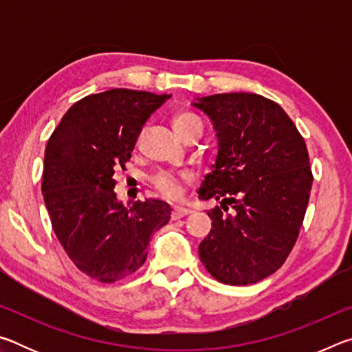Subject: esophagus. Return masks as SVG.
Masks as SVG:
<instances>
[{"label": "esophagus", "mask_w": 352, "mask_h": 352, "mask_svg": "<svg viewBox=\"0 0 352 352\" xmlns=\"http://www.w3.org/2000/svg\"><path fill=\"white\" fill-rule=\"evenodd\" d=\"M188 214H190V210H188V208H183V206H175L174 210H172V220H177V219H182L184 216H188Z\"/></svg>", "instance_id": "1"}]
</instances>
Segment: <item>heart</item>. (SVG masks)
<instances>
[{"label":"heart","mask_w":352,"mask_h":352,"mask_svg":"<svg viewBox=\"0 0 352 352\" xmlns=\"http://www.w3.org/2000/svg\"><path fill=\"white\" fill-rule=\"evenodd\" d=\"M174 122V129L178 135H184L189 132L190 129L194 127H200L204 129V124H201V119L194 115V113L189 111H180L177 113L172 119ZM190 175L189 174H172V172H160V174L153 178V186L158 190L163 197L169 199V200H177L182 197V183L183 182H189Z\"/></svg>","instance_id":"b5f03b06"}]
</instances>
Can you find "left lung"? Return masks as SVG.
I'll list each match as a JSON object with an SVG mask.
<instances>
[{
	"instance_id": "8db88e82",
	"label": "left lung",
	"mask_w": 352,
	"mask_h": 352,
	"mask_svg": "<svg viewBox=\"0 0 352 352\" xmlns=\"http://www.w3.org/2000/svg\"><path fill=\"white\" fill-rule=\"evenodd\" d=\"M192 105L210 116L219 141L199 189L201 200H220L208 211L212 228L199 245L200 261L223 284L262 281L287 259L305 220L314 182L305 138L259 94H212Z\"/></svg>"
}]
</instances>
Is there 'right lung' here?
Returning <instances> with one entry per match:
<instances>
[{
	"label": "right lung",
	"instance_id": "1",
	"mask_svg": "<svg viewBox=\"0 0 352 352\" xmlns=\"http://www.w3.org/2000/svg\"><path fill=\"white\" fill-rule=\"evenodd\" d=\"M169 98L127 88L90 94L65 113L46 144L41 192L52 230L77 269L96 281L133 275L151 236L170 219L166 201L126 208L113 190L147 118Z\"/></svg>",
	"mask_w": 352,
	"mask_h": 352
}]
</instances>
